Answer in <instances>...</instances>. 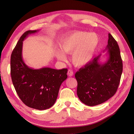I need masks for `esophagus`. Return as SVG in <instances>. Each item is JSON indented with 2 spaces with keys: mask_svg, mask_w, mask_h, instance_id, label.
<instances>
[{
  "mask_svg": "<svg viewBox=\"0 0 134 134\" xmlns=\"http://www.w3.org/2000/svg\"><path fill=\"white\" fill-rule=\"evenodd\" d=\"M68 75L69 76H72L74 75V72L72 71V70H70V69H69V70L68 71Z\"/></svg>",
  "mask_w": 134,
  "mask_h": 134,
  "instance_id": "34e87169",
  "label": "esophagus"
}]
</instances>
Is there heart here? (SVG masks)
<instances>
[{"label": "heart", "instance_id": "heart-1", "mask_svg": "<svg viewBox=\"0 0 134 134\" xmlns=\"http://www.w3.org/2000/svg\"><path fill=\"white\" fill-rule=\"evenodd\" d=\"M99 38L95 33L80 31L62 39L60 46L62 51L57 50V57L60 60L66 59L65 54L72 53V61L77 66L85 65L93 57L99 43Z\"/></svg>", "mask_w": 134, "mask_h": 134}]
</instances>
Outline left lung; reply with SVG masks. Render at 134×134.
Masks as SVG:
<instances>
[{"label":"left lung","mask_w":134,"mask_h":134,"mask_svg":"<svg viewBox=\"0 0 134 134\" xmlns=\"http://www.w3.org/2000/svg\"><path fill=\"white\" fill-rule=\"evenodd\" d=\"M105 50L107 61L100 62L101 55L75 73L77 95L84 104L93 107L107 101L116 93L122 72V62L117 41L109 33Z\"/></svg>","instance_id":"1"}]
</instances>
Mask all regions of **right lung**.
Here are the masks:
<instances>
[{"label": "right lung", "instance_id": "1", "mask_svg": "<svg viewBox=\"0 0 134 134\" xmlns=\"http://www.w3.org/2000/svg\"><path fill=\"white\" fill-rule=\"evenodd\" d=\"M39 30H28L22 35L11 55L10 71L14 86L21 100L28 107L43 110L52 107L60 87L66 79L67 69L29 68L23 61V41Z\"/></svg>", "mask_w": 134, "mask_h": 134}]
</instances>
